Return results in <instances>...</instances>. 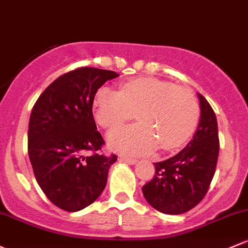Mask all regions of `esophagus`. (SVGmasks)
Segmentation results:
<instances>
[{
    "label": "esophagus",
    "mask_w": 248,
    "mask_h": 248,
    "mask_svg": "<svg viewBox=\"0 0 248 248\" xmlns=\"http://www.w3.org/2000/svg\"><path fill=\"white\" fill-rule=\"evenodd\" d=\"M120 160L124 161V163L129 164V165H134V164H137V161H138L137 159L126 157V155H121V157H120Z\"/></svg>",
    "instance_id": "esophagus-1"
}]
</instances>
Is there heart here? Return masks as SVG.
<instances>
[{
  "mask_svg": "<svg viewBox=\"0 0 248 248\" xmlns=\"http://www.w3.org/2000/svg\"><path fill=\"white\" fill-rule=\"evenodd\" d=\"M95 119L103 128H113L137 113L139 124L117 127L109 133L113 150L145 155L179 147L199 124L200 106L191 90L168 80L140 77L128 80L120 91L101 88L93 100Z\"/></svg>",
  "mask_w": 248,
  "mask_h": 248,
  "instance_id": "b5f03b06",
  "label": "heart"
}]
</instances>
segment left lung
<instances>
[{
    "label": "left lung",
    "mask_w": 248,
    "mask_h": 248,
    "mask_svg": "<svg viewBox=\"0 0 248 248\" xmlns=\"http://www.w3.org/2000/svg\"><path fill=\"white\" fill-rule=\"evenodd\" d=\"M201 117L186 148L155 163V177L142 186L146 201L158 212L178 215L203 200L215 173L218 157L217 120L209 102L199 93Z\"/></svg>",
    "instance_id": "1"
}]
</instances>
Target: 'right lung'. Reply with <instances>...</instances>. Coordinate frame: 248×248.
Returning a JSON list of instances; mask_svg holds the SVG:
<instances>
[{"label":"right lung","mask_w":248,"mask_h":248,"mask_svg":"<svg viewBox=\"0 0 248 248\" xmlns=\"http://www.w3.org/2000/svg\"><path fill=\"white\" fill-rule=\"evenodd\" d=\"M116 77L96 67L72 70L52 82L33 107L28 155L39 186L62 210L78 212L95 202L117 160L97 153L104 140L93 115L97 90Z\"/></svg>","instance_id":"right-lung-1"}]
</instances>
